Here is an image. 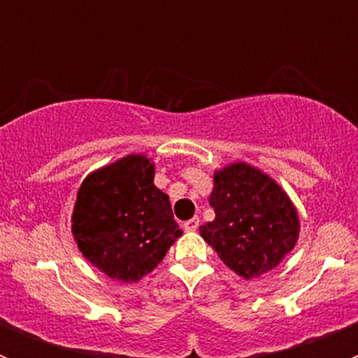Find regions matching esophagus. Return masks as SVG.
I'll list each match as a JSON object with an SVG mask.
<instances>
[{
  "mask_svg": "<svg viewBox=\"0 0 358 358\" xmlns=\"http://www.w3.org/2000/svg\"><path fill=\"white\" fill-rule=\"evenodd\" d=\"M182 227H185V231H188V233H194V231H197L199 227V218L197 217L189 218V220H186V222L182 224Z\"/></svg>",
  "mask_w": 358,
  "mask_h": 358,
  "instance_id": "1",
  "label": "esophagus"
}]
</instances>
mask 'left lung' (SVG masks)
I'll list each match as a JSON object with an SVG mask.
<instances>
[{
	"label": "left lung",
	"instance_id": "obj_1",
	"mask_svg": "<svg viewBox=\"0 0 358 358\" xmlns=\"http://www.w3.org/2000/svg\"><path fill=\"white\" fill-rule=\"evenodd\" d=\"M213 185L215 220L201 226L202 238L245 280L273 271L299 236V218L289 195L245 163L215 172Z\"/></svg>",
	"mask_w": 358,
	"mask_h": 358
}]
</instances>
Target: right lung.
<instances>
[{
	"label": "right lung",
	"mask_w": 358,
	"mask_h": 358,
	"mask_svg": "<svg viewBox=\"0 0 358 358\" xmlns=\"http://www.w3.org/2000/svg\"><path fill=\"white\" fill-rule=\"evenodd\" d=\"M71 222L84 258L125 283L154 271L181 236L169 195L154 186V163L140 154L85 177Z\"/></svg>",
	"instance_id": "right-lung-1"
}]
</instances>
